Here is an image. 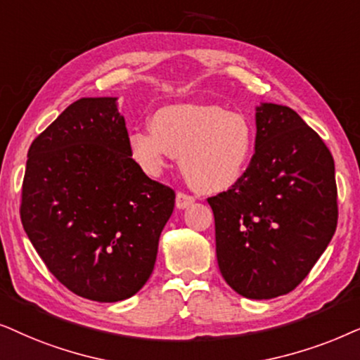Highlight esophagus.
I'll list each match as a JSON object with an SVG mask.
<instances>
[{"mask_svg":"<svg viewBox=\"0 0 360 360\" xmlns=\"http://www.w3.org/2000/svg\"><path fill=\"white\" fill-rule=\"evenodd\" d=\"M194 198L193 195H189V194H184V193H177L176 194V207L177 209H186V207H189L191 204L194 202Z\"/></svg>","mask_w":360,"mask_h":360,"instance_id":"34e87169","label":"esophagus"}]
</instances>
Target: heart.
I'll return each mask as SVG.
<instances>
[{
  "label": "heart",
  "mask_w": 360,
  "mask_h": 360,
  "mask_svg": "<svg viewBox=\"0 0 360 360\" xmlns=\"http://www.w3.org/2000/svg\"><path fill=\"white\" fill-rule=\"evenodd\" d=\"M151 131L135 130L128 138L138 166L158 176L171 158H179L186 181L205 194L236 186L255 148V131L245 115L217 105H166L153 113Z\"/></svg>",
  "instance_id": "heart-1"
}]
</instances>
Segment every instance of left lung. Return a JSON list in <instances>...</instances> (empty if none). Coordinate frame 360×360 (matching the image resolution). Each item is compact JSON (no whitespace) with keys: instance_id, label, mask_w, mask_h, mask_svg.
I'll return each instance as SVG.
<instances>
[{"instance_id":"left-lung-1","label":"left lung","mask_w":360,"mask_h":360,"mask_svg":"<svg viewBox=\"0 0 360 360\" xmlns=\"http://www.w3.org/2000/svg\"><path fill=\"white\" fill-rule=\"evenodd\" d=\"M255 153L236 186L209 198L224 280L238 295L293 291L338 227V188L328 146L295 110L257 107Z\"/></svg>"}]
</instances>
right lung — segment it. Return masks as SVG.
Wrapping results in <instances>:
<instances>
[{
    "label": "right lung",
    "instance_id": "add662e5",
    "mask_svg": "<svg viewBox=\"0 0 360 360\" xmlns=\"http://www.w3.org/2000/svg\"><path fill=\"white\" fill-rule=\"evenodd\" d=\"M128 138L117 98H80L27 151L22 227L67 290L100 303L143 288L174 209V191L143 172Z\"/></svg>",
    "mask_w": 360,
    "mask_h": 360
}]
</instances>
